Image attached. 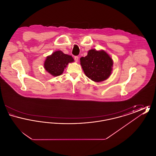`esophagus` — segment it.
<instances>
[{
  "label": "esophagus",
  "instance_id": "34e87169",
  "mask_svg": "<svg viewBox=\"0 0 156 156\" xmlns=\"http://www.w3.org/2000/svg\"><path fill=\"white\" fill-rule=\"evenodd\" d=\"M75 61H76V62H78V59H79V57H78V56H75L74 57Z\"/></svg>",
  "mask_w": 156,
  "mask_h": 156
}]
</instances>
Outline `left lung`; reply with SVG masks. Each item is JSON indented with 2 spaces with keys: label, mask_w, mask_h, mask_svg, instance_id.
<instances>
[{
  "label": "left lung",
  "mask_w": 156,
  "mask_h": 156,
  "mask_svg": "<svg viewBox=\"0 0 156 156\" xmlns=\"http://www.w3.org/2000/svg\"><path fill=\"white\" fill-rule=\"evenodd\" d=\"M80 62L85 74L93 81H104L112 74L113 61L103 50H90L87 56L80 58Z\"/></svg>",
  "instance_id": "obj_1"
}]
</instances>
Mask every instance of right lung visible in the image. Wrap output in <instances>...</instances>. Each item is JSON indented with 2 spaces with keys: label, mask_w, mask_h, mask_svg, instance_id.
Masks as SVG:
<instances>
[{
  "label": "right lung",
  "mask_w": 156,
  "mask_h": 156,
  "mask_svg": "<svg viewBox=\"0 0 156 156\" xmlns=\"http://www.w3.org/2000/svg\"><path fill=\"white\" fill-rule=\"evenodd\" d=\"M74 59L71 55L66 54L61 50L52 52L46 57L44 68L46 71L53 76L62 74L69 63L73 62Z\"/></svg>",
  "instance_id": "obj_1"
}]
</instances>
